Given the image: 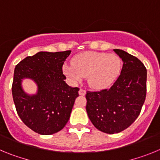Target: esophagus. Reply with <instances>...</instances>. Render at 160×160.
Segmentation results:
<instances>
[{
	"instance_id": "esophagus-1",
	"label": "esophagus",
	"mask_w": 160,
	"mask_h": 160,
	"mask_svg": "<svg viewBox=\"0 0 160 160\" xmlns=\"http://www.w3.org/2000/svg\"><path fill=\"white\" fill-rule=\"evenodd\" d=\"M78 93H79V94H80V95H85V94H86V90H85L84 89H82V88H80Z\"/></svg>"
}]
</instances>
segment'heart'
I'll return each mask as SVG.
<instances>
[{"label":"heart","mask_w":160,"mask_h":160,"mask_svg":"<svg viewBox=\"0 0 160 160\" xmlns=\"http://www.w3.org/2000/svg\"><path fill=\"white\" fill-rule=\"evenodd\" d=\"M122 62L116 55L88 52L77 55L72 66H64L66 75L73 82L87 77V82L94 89H105L113 84L119 75Z\"/></svg>","instance_id":"b5f03b06"}]
</instances>
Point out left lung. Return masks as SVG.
<instances>
[{"label":"left lung","instance_id":"8db88e82","mask_svg":"<svg viewBox=\"0 0 160 160\" xmlns=\"http://www.w3.org/2000/svg\"><path fill=\"white\" fill-rule=\"evenodd\" d=\"M114 51L123 62L120 75L110 88L86 94L89 118L107 134L129 128L140 114L147 94V69L142 62L122 49Z\"/></svg>","mask_w":160,"mask_h":160}]
</instances>
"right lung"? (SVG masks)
<instances>
[{"instance_id": "1", "label": "right lung", "mask_w": 160, "mask_h": 160, "mask_svg": "<svg viewBox=\"0 0 160 160\" xmlns=\"http://www.w3.org/2000/svg\"><path fill=\"white\" fill-rule=\"evenodd\" d=\"M70 52H38L21 61L14 70L12 94L17 112L28 128L40 135H52L64 128L78 96L79 88L64 81L62 66ZM23 78L36 82V95L23 92Z\"/></svg>"}]
</instances>
